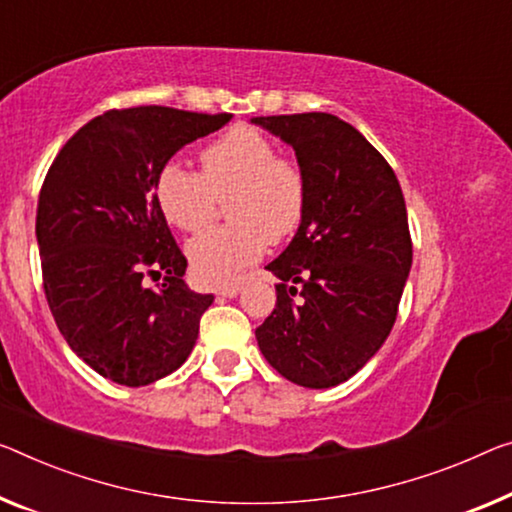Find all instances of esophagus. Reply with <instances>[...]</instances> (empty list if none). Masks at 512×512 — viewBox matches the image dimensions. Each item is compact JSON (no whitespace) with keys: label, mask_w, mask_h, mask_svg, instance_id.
<instances>
[{"label":"esophagus","mask_w":512,"mask_h":512,"mask_svg":"<svg viewBox=\"0 0 512 512\" xmlns=\"http://www.w3.org/2000/svg\"><path fill=\"white\" fill-rule=\"evenodd\" d=\"M240 293V283H229V286H222L217 290V295L222 297H235Z\"/></svg>","instance_id":"1"}]
</instances>
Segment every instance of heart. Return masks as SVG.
<instances>
[{"label": "heart", "instance_id": "b5f03b06", "mask_svg": "<svg viewBox=\"0 0 512 512\" xmlns=\"http://www.w3.org/2000/svg\"><path fill=\"white\" fill-rule=\"evenodd\" d=\"M201 174L164 164L155 176V201L164 219L192 233L206 226L226 201L231 224L203 231L187 245L194 277L208 286L231 281L256 263L267 245L300 229L306 212V178L300 164L277 155V144L249 125H235L199 153Z\"/></svg>", "mask_w": 512, "mask_h": 512}]
</instances>
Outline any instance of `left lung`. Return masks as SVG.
I'll return each instance as SVG.
<instances>
[{"label": "left lung", "mask_w": 512, "mask_h": 512, "mask_svg": "<svg viewBox=\"0 0 512 512\" xmlns=\"http://www.w3.org/2000/svg\"><path fill=\"white\" fill-rule=\"evenodd\" d=\"M251 123L293 146L309 190L293 242L267 265L281 283L256 329L258 348L286 380L336 387L364 368L396 322L412 267L403 190L377 148L334 114Z\"/></svg>", "instance_id": "left-lung-1"}]
</instances>
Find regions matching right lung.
<instances>
[{"mask_svg":"<svg viewBox=\"0 0 512 512\" xmlns=\"http://www.w3.org/2000/svg\"><path fill=\"white\" fill-rule=\"evenodd\" d=\"M231 116L109 109L47 169L36 210L47 306L70 350L123 387H146L183 366L212 304V295L187 288V258L157 208L155 176ZM148 276L163 281L153 289Z\"/></svg>","mask_w":512,"mask_h":512,"instance_id":"obj_1","label":"right lung"}]
</instances>
